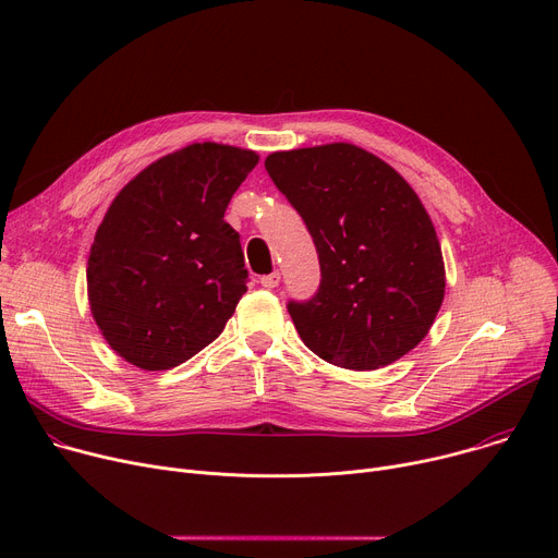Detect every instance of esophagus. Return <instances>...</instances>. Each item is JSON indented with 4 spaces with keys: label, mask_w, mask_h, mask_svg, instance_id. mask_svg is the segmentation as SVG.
Masks as SVG:
<instances>
[{
    "label": "esophagus",
    "mask_w": 558,
    "mask_h": 558,
    "mask_svg": "<svg viewBox=\"0 0 558 558\" xmlns=\"http://www.w3.org/2000/svg\"><path fill=\"white\" fill-rule=\"evenodd\" d=\"M278 282H280V274H278V271H274V274H269V276H262V278H259V284H262V287H267V289L278 287Z\"/></svg>",
    "instance_id": "34e87169"
}]
</instances>
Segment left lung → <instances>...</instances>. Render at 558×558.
<instances>
[{
  "label": "left lung",
  "mask_w": 558,
  "mask_h": 558,
  "mask_svg": "<svg viewBox=\"0 0 558 558\" xmlns=\"http://www.w3.org/2000/svg\"><path fill=\"white\" fill-rule=\"evenodd\" d=\"M264 167L318 253L316 294L287 303L303 343L350 371L389 366L416 348L446 294L441 244L416 192L345 142L278 151Z\"/></svg>",
  "instance_id": "obj_1"
}]
</instances>
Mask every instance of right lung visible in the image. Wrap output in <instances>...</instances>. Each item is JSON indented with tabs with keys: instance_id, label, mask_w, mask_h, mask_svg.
<instances>
[{
	"instance_id": "1",
	"label": "right lung",
	"mask_w": 558,
	"mask_h": 558,
	"mask_svg": "<svg viewBox=\"0 0 558 558\" xmlns=\"http://www.w3.org/2000/svg\"><path fill=\"white\" fill-rule=\"evenodd\" d=\"M255 151L190 144L114 196L87 259V299L110 348L167 371L213 343L246 294L240 232L226 208Z\"/></svg>"
}]
</instances>
